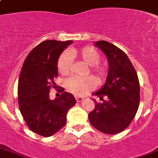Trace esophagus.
<instances>
[{
	"mask_svg": "<svg viewBox=\"0 0 158 158\" xmlns=\"http://www.w3.org/2000/svg\"><path fill=\"white\" fill-rule=\"evenodd\" d=\"M75 99H76L77 102H81V101L84 100V98H82V97H77V96Z\"/></svg>",
	"mask_w": 158,
	"mask_h": 158,
	"instance_id": "1",
	"label": "esophagus"
}]
</instances>
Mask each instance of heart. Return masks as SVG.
Returning <instances> with one entry per match:
<instances>
[{"instance_id": "1", "label": "heart", "mask_w": 158, "mask_h": 158, "mask_svg": "<svg viewBox=\"0 0 158 158\" xmlns=\"http://www.w3.org/2000/svg\"><path fill=\"white\" fill-rule=\"evenodd\" d=\"M71 57L78 58L90 66V73L95 76L99 81H102L107 76V68L104 65L99 64L100 55L92 46H85L80 49H69L68 52H64L59 56L57 62V69L60 74L69 73ZM95 81L92 77H71L66 81V88L69 92L76 95H86L95 88Z\"/></svg>"}]
</instances>
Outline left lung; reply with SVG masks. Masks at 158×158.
Masks as SVG:
<instances>
[{"mask_svg":"<svg viewBox=\"0 0 158 158\" xmlns=\"http://www.w3.org/2000/svg\"><path fill=\"white\" fill-rule=\"evenodd\" d=\"M106 54L109 71L102 89L93 93L102 100H95V109L89 113L91 124L109 135L124 131L135 118L139 105L138 75L127 55L121 49L105 40L95 44Z\"/></svg>","mask_w":158,"mask_h":158,"instance_id":"obj_1","label":"left lung"}]
</instances>
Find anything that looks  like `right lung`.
<instances>
[{
    "label": "right lung",
    "instance_id": "right-lung-1",
    "mask_svg": "<svg viewBox=\"0 0 158 158\" xmlns=\"http://www.w3.org/2000/svg\"><path fill=\"white\" fill-rule=\"evenodd\" d=\"M72 42L42 41L29 53L22 67L18 85L20 112L29 128L41 136H51L64 127L68 110L76 104L73 95L63 89L59 97L49 98L51 88L56 87L58 59Z\"/></svg>",
    "mask_w": 158,
    "mask_h": 158
}]
</instances>
